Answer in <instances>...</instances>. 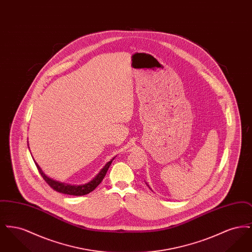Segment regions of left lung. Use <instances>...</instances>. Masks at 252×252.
Returning <instances> with one entry per match:
<instances>
[{
	"label": "left lung",
	"instance_id": "left-lung-1",
	"mask_svg": "<svg viewBox=\"0 0 252 252\" xmlns=\"http://www.w3.org/2000/svg\"><path fill=\"white\" fill-rule=\"evenodd\" d=\"M147 186H148V185H147ZM149 188H150V187H149Z\"/></svg>",
	"mask_w": 252,
	"mask_h": 252
}]
</instances>
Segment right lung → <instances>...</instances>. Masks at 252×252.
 <instances>
[{
    "label": "right lung",
    "mask_w": 252,
    "mask_h": 252,
    "mask_svg": "<svg viewBox=\"0 0 252 252\" xmlns=\"http://www.w3.org/2000/svg\"><path fill=\"white\" fill-rule=\"evenodd\" d=\"M113 159H114V158L112 159H110L108 163H106V165L100 170V172L93 180L89 181L88 183L82 184V185H71L68 183H62L60 181L52 180L42 172L41 168L38 166V164L36 163V161H35V163H36V167L38 169L41 177L43 178V180H45L50 185V187H52L55 191L61 192V193H65V194H70V195H84L89 192H93L96 187L101 183V181L105 178L107 171Z\"/></svg>",
    "instance_id": "1"
}]
</instances>
